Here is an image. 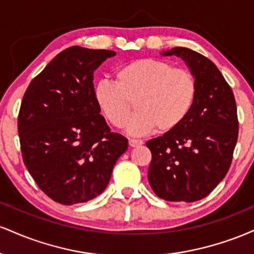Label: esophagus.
Returning <instances> with one entry per match:
<instances>
[{
  "label": "esophagus",
  "instance_id": "esophagus-1",
  "mask_svg": "<svg viewBox=\"0 0 254 254\" xmlns=\"http://www.w3.org/2000/svg\"><path fill=\"white\" fill-rule=\"evenodd\" d=\"M142 143H143V141H141V139H133V138L129 139L130 147H137V145H141Z\"/></svg>",
  "mask_w": 254,
  "mask_h": 254
}]
</instances>
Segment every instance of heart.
Returning a JSON list of instances; mask_svg holds the SVG:
<instances>
[{
    "label": "heart",
    "instance_id": "1",
    "mask_svg": "<svg viewBox=\"0 0 254 254\" xmlns=\"http://www.w3.org/2000/svg\"><path fill=\"white\" fill-rule=\"evenodd\" d=\"M116 82L101 80L93 89L95 103L115 127H124L135 101L137 112L127 132L141 136L157 127L176 129L190 115L197 99V81L186 68L162 58H141L119 66Z\"/></svg>",
    "mask_w": 254,
    "mask_h": 254
}]
</instances>
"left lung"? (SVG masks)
<instances>
[{
	"label": "left lung",
	"instance_id": "1",
	"mask_svg": "<svg viewBox=\"0 0 254 254\" xmlns=\"http://www.w3.org/2000/svg\"><path fill=\"white\" fill-rule=\"evenodd\" d=\"M162 55H174L188 64L198 92L190 115L179 127L145 143L151 151L148 180L162 199L196 202L216 188L232 164L239 133L237 104L209 58L188 48Z\"/></svg>",
	"mask_w": 254,
	"mask_h": 254
}]
</instances>
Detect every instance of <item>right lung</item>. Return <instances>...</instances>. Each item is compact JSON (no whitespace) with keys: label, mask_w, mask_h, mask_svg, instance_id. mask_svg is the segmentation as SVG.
Segmentation results:
<instances>
[{"label":"right lung","mask_w":254,"mask_h":254,"mask_svg":"<svg viewBox=\"0 0 254 254\" xmlns=\"http://www.w3.org/2000/svg\"><path fill=\"white\" fill-rule=\"evenodd\" d=\"M111 50L71 46L31 81L17 117L22 159L34 182L55 202L71 205L106 189L127 139L100 115L94 70Z\"/></svg>","instance_id":"obj_1"}]
</instances>
